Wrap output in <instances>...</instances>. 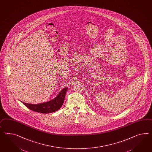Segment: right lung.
Returning <instances> with one entry per match:
<instances>
[{
	"instance_id": "right-lung-1",
	"label": "right lung",
	"mask_w": 152,
	"mask_h": 152,
	"mask_svg": "<svg viewBox=\"0 0 152 152\" xmlns=\"http://www.w3.org/2000/svg\"><path fill=\"white\" fill-rule=\"evenodd\" d=\"M67 89L68 88L66 87L61 90L57 96L50 101L38 104H27L23 101H21V102L23 105H25L28 109H30L32 111L35 112L42 113H53L57 111L62 107L65 99Z\"/></svg>"
}]
</instances>
